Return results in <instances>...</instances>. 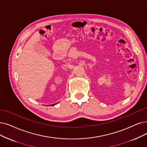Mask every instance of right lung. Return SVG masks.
Listing matches in <instances>:
<instances>
[{"instance_id":"1","label":"right lung","mask_w":147,"mask_h":147,"mask_svg":"<svg viewBox=\"0 0 147 147\" xmlns=\"http://www.w3.org/2000/svg\"><path fill=\"white\" fill-rule=\"evenodd\" d=\"M57 104H58V102H57V103H55V104H52V105H52V106H54V105H56Z\"/></svg>"}]
</instances>
